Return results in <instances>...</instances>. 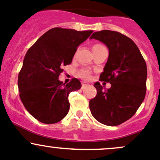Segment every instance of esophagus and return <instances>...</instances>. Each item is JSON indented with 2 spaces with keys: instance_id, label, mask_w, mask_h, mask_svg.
Instances as JSON below:
<instances>
[{
  "instance_id": "34e87169",
  "label": "esophagus",
  "mask_w": 160,
  "mask_h": 160,
  "mask_svg": "<svg viewBox=\"0 0 160 160\" xmlns=\"http://www.w3.org/2000/svg\"><path fill=\"white\" fill-rule=\"evenodd\" d=\"M88 83H82V88H85V87L88 86Z\"/></svg>"
}]
</instances>
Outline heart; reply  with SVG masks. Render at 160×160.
Here are the masks:
<instances>
[{
	"mask_svg": "<svg viewBox=\"0 0 160 160\" xmlns=\"http://www.w3.org/2000/svg\"><path fill=\"white\" fill-rule=\"evenodd\" d=\"M102 46H102L101 44H95V45H93V48H92V49H97V48L102 47ZM80 75H81V77H83V78H86V79L90 78V72H89V71H88V70L82 71V72H80Z\"/></svg>",
	"mask_w": 160,
	"mask_h": 160,
	"instance_id": "heart-1",
	"label": "heart"
}]
</instances>
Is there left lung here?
I'll return each instance as SVG.
<instances>
[{"mask_svg": "<svg viewBox=\"0 0 160 160\" xmlns=\"http://www.w3.org/2000/svg\"><path fill=\"white\" fill-rule=\"evenodd\" d=\"M108 48V59L100 80L110 83L106 89L97 82V95L90 101L93 117L101 124L116 126L131 118L144 101L147 67L135 43L114 31L103 30L92 34Z\"/></svg>", "mask_w": 160, "mask_h": 160, "instance_id": "obj_1", "label": "left lung"}]
</instances>
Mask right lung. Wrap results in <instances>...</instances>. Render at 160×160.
<instances>
[{
    "label": "right lung",
    "mask_w": 160,
    "mask_h": 160,
    "mask_svg": "<svg viewBox=\"0 0 160 160\" xmlns=\"http://www.w3.org/2000/svg\"><path fill=\"white\" fill-rule=\"evenodd\" d=\"M93 31L54 28L43 34L28 50L18 74L19 96L31 115L44 124H55L70 110L68 96L81 83L72 78L59 80L62 67L72 62L77 47Z\"/></svg>",
    "instance_id": "obj_1"
}]
</instances>
